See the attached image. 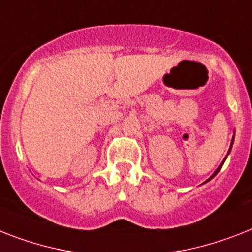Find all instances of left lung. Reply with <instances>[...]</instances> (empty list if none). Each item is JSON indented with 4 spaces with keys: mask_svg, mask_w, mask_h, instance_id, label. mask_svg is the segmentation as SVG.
I'll return each mask as SVG.
<instances>
[{
    "mask_svg": "<svg viewBox=\"0 0 252 252\" xmlns=\"http://www.w3.org/2000/svg\"><path fill=\"white\" fill-rule=\"evenodd\" d=\"M233 142H234V136H233V138H232V144H230V147H229V151H228V154H229V153H230V150H232V145H233ZM226 157H228V155H226ZM226 157H225V159H226ZM225 159H224V160H222V163H221V164L219 165V167H218V169H216V171H215V172L212 173V176H211V177H210V179L207 180V181H210V180H211V179H214L215 176L218 175V172H219V171H220V169H221V167H222V164H224V161H225ZM207 181H206V183H207Z\"/></svg>",
    "mask_w": 252,
    "mask_h": 252,
    "instance_id": "8db88e82",
    "label": "left lung"
}]
</instances>
